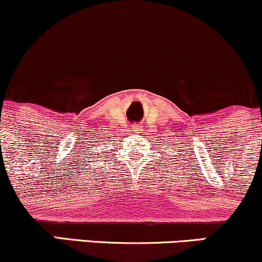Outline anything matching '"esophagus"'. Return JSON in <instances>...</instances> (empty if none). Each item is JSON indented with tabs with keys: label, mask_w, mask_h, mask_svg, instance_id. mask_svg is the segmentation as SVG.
Segmentation results:
<instances>
[{
	"label": "esophagus",
	"mask_w": 262,
	"mask_h": 262,
	"mask_svg": "<svg viewBox=\"0 0 262 262\" xmlns=\"http://www.w3.org/2000/svg\"><path fill=\"white\" fill-rule=\"evenodd\" d=\"M132 129H133V132H138L139 130V125H137V124L132 125Z\"/></svg>",
	"instance_id": "34e87169"
}]
</instances>
